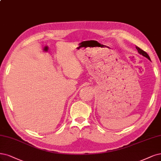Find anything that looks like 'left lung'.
<instances>
[{
    "label": "left lung",
    "mask_w": 161,
    "mask_h": 161,
    "mask_svg": "<svg viewBox=\"0 0 161 161\" xmlns=\"http://www.w3.org/2000/svg\"><path fill=\"white\" fill-rule=\"evenodd\" d=\"M136 48L137 49V51H138V53L141 54H142V56H144V57H145L147 58L148 60H151V58H150V57H149L148 54H147V53L145 51H142V50L141 48H140L139 47H136Z\"/></svg>",
    "instance_id": "8db88e82"
}]
</instances>
